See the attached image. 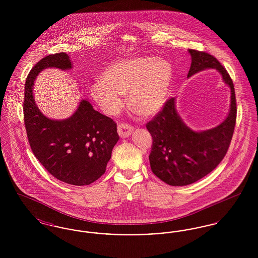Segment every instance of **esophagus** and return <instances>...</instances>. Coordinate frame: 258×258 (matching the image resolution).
<instances>
[{
    "label": "esophagus",
    "mask_w": 258,
    "mask_h": 258,
    "mask_svg": "<svg viewBox=\"0 0 258 258\" xmlns=\"http://www.w3.org/2000/svg\"><path fill=\"white\" fill-rule=\"evenodd\" d=\"M134 128L126 123H120L118 125V134L121 138H125L128 137L130 135H132Z\"/></svg>",
    "instance_id": "esophagus-1"
}]
</instances>
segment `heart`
Segmentation results:
<instances>
[{
	"mask_svg": "<svg viewBox=\"0 0 258 258\" xmlns=\"http://www.w3.org/2000/svg\"><path fill=\"white\" fill-rule=\"evenodd\" d=\"M173 79L171 62L160 57H137L112 62L90 88L91 95L107 115L123 107L126 95L130 109L142 117L160 113Z\"/></svg>",
	"mask_w": 258,
	"mask_h": 258,
	"instance_id": "obj_1",
	"label": "heart"
}]
</instances>
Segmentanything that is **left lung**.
Wrapping results in <instances>:
<instances>
[{"label": "left lung", "mask_w": 258, "mask_h": 258, "mask_svg": "<svg viewBox=\"0 0 258 258\" xmlns=\"http://www.w3.org/2000/svg\"><path fill=\"white\" fill-rule=\"evenodd\" d=\"M191 64L187 78L205 70H216L230 88V106L225 120L206 131H195L178 114L175 98L147 123L153 138L149 156L153 173L166 184L183 186L192 184L213 171L224 158L232 139L236 123V98L233 82L226 70L206 52L188 49Z\"/></svg>", "instance_id": "obj_1"}]
</instances>
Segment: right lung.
I'll return each instance as SVG.
<instances>
[{
	"mask_svg": "<svg viewBox=\"0 0 258 258\" xmlns=\"http://www.w3.org/2000/svg\"><path fill=\"white\" fill-rule=\"evenodd\" d=\"M69 71L72 61L61 52L41 59L25 83L24 120L34 155L55 178L67 184H92L104 174L112 150L119 140L117 124L81 99L74 114L62 120L45 116L34 99L37 75L46 69Z\"/></svg>",
	"mask_w": 258,
	"mask_h": 258,
	"instance_id": "1",
	"label": "right lung"
}]
</instances>
